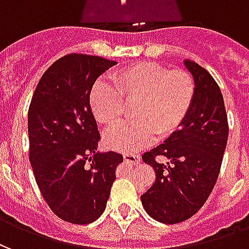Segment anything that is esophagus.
I'll return each mask as SVG.
<instances>
[{
    "label": "esophagus",
    "mask_w": 249,
    "mask_h": 249,
    "mask_svg": "<svg viewBox=\"0 0 249 249\" xmlns=\"http://www.w3.org/2000/svg\"><path fill=\"white\" fill-rule=\"evenodd\" d=\"M124 161L129 165H137L140 162V156L139 155H133V153H125Z\"/></svg>",
    "instance_id": "1"
}]
</instances>
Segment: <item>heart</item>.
Segmentation results:
<instances>
[{
  "instance_id": "obj_1",
  "label": "heart",
  "mask_w": 249,
  "mask_h": 249,
  "mask_svg": "<svg viewBox=\"0 0 249 249\" xmlns=\"http://www.w3.org/2000/svg\"><path fill=\"white\" fill-rule=\"evenodd\" d=\"M196 94L192 74L153 62H137L121 68L109 77L108 84H97L90 93V110L105 128L120 124L124 105L132 108L133 123L112 130L105 145L117 152L140 151L155 137L165 139L187 117Z\"/></svg>"
}]
</instances>
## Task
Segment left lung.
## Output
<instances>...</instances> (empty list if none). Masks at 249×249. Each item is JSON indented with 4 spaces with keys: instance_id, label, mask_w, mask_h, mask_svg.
<instances>
[{
    "instance_id": "obj_1",
    "label": "left lung",
    "mask_w": 249,
    "mask_h": 249,
    "mask_svg": "<svg viewBox=\"0 0 249 249\" xmlns=\"http://www.w3.org/2000/svg\"><path fill=\"white\" fill-rule=\"evenodd\" d=\"M196 84V94L180 129L142 155L156 180L141 196L146 213L164 224L192 217L201 208L219 178L227 140L228 120L224 100L213 77L196 62L185 60ZM165 157L162 164L157 160Z\"/></svg>"
}]
</instances>
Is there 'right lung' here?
<instances>
[{
	"label": "right lung",
	"mask_w": 249,
	"mask_h": 249,
	"mask_svg": "<svg viewBox=\"0 0 249 249\" xmlns=\"http://www.w3.org/2000/svg\"><path fill=\"white\" fill-rule=\"evenodd\" d=\"M117 62L89 54L61 57L42 74L28 112L29 160L49 208L71 224H89L107 207L123 156L98 153L90 90Z\"/></svg>",
	"instance_id": "add662e5"
}]
</instances>
